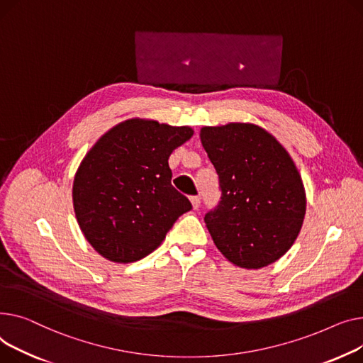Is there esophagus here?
<instances>
[{
  "instance_id": "obj_1",
  "label": "esophagus",
  "mask_w": 363,
  "mask_h": 363,
  "mask_svg": "<svg viewBox=\"0 0 363 363\" xmlns=\"http://www.w3.org/2000/svg\"><path fill=\"white\" fill-rule=\"evenodd\" d=\"M190 202H191V206H194L195 209H198L199 205H201V198L199 196H191Z\"/></svg>"
}]
</instances>
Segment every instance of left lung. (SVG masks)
I'll list each match as a JSON object with an SVG mask.
<instances>
[{
  "label": "left lung",
  "instance_id": "1",
  "mask_svg": "<svg viewBox=\"0 0 363 363\" xmlns=\"http://www.w3.org/2000/svg\"><path fill=\"white\" fill-rule=\"evenodd\" d=\"M201 142L221 190L218 205L205 214L212 240L238 267L275 262L294 243L306 212L293 160L272 135L247 123L202 127Z\"/></svg>",
  "mask_w": 363,
  "mask_h": 363
}]
</instances>
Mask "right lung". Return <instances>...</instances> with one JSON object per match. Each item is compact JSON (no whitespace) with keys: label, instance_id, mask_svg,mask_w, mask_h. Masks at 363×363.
<instances>
[{"label":"right lung","instance_id":"right-lung-1","mask_svg":"<svg viewBox=\"0 0 363 363\" xmlns=\"http://www.w3.org/2000/svg\"><path fill=\"white\" fill-rule=\"evenodd\" d=\"M194 135L187 125L127 120L82 161L73 206L84 238L104 258L135 262L154 252L190 201L172 184L168 158Z\"/></svg>","mask_w":363,"mask_h":363}]
</instances>
